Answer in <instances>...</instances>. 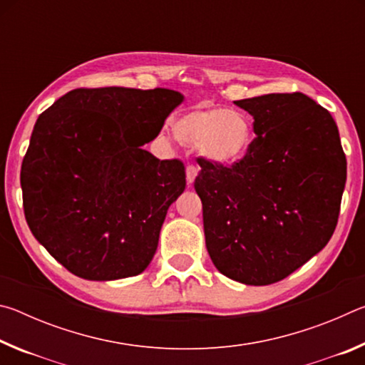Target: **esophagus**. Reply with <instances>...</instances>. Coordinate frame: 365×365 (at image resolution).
Returning a JSON list of instances; mask_svg holds the SVG:
<instances>
[{"instance_id": "1", "label": "esophagus", "mask_w": 365, "mask_h": 365, "mask_svg": "<svg viewBox=\"0 0 365 365\" xmlns=\"http://www.w3.org/2000/svg\"><path fill=\"white\" fill-rule=\"evenodd\" d=\"M196 175H197V169L195 168V165H191V164L187 165V183L188 185H193Z\"/></svg>"}]
</instances>
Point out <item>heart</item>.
Wrapping results in <instances>:
<instances>
[{"mask_svg":"<svg viewBox=\"0 0 365 365\" xmlns=\"http://www.w3.org/2000/svg\"><path fill=\"white\" fill-rule=\"evenodd\" d=\"M172 128L182 145L196 148L207 163L219 168L242 163L255 138L248 115L230 109H191L178 115Z\"/></svg>","mask_w":365,"mask_h":365,"instance_id":"1","label":"heart"}]
</instances>
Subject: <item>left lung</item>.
<instances>
[{
  "label": "left lung",
  "instance_id": "8db88e82",
  "mask_svg": "<svg viewBox=\"0 0 365 365\" xmlns=\"http://www.w3.org/2000/svg\"><path fill=\"white\" fill-rule=\"evenodd\" d=\"M252 115L251 150L219 168L197 158L206 248L220 274L245 285L280 282L335 232L346 156L331 114L302 93L235 101Z\"/></svg>",
  "mask_w": 365,
  "mask_h": 365
}]
</instances>
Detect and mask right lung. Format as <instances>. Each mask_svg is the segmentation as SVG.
I'll use <instances>...</instances> for the list:
<instances>
[{"instance_id":"right-lung-1","label":"right lung","mask_w":365,"mask_h":365,"mask_svg":"<svg viewBox=\"0 0 365 365\" xmlns=\"http://www.w3.org/2000/svg\"><path fill=\"white\" fill-rule=\"evenodd\" d=\"M182 101L168 88H77L36 119L21 169L24 212L73 275L119 280L150 265L187 180L182 160L141 146Z\"/></svg>"}]
</instances>
